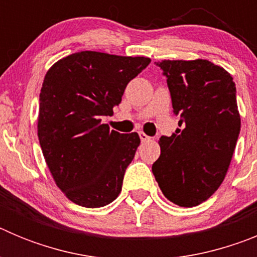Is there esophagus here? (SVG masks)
<instances>
[{
    "label": "esophagus",
    "instance_id": "obj_1",
    "mask_svg": "<svg viewBox=\"0 0 257 257\" xmlns=\"http://www.w3.org/2000/svg\"><path fill=\"white\" fill-rule=\"evenodd\" d=\"M139 138H140V140H142V142H148V140L151 139V138H149L147 134L143 133V131H139Z\"/></svg>",
    "mask_w": 257,
    "mask_h": 257
}]
</instances>
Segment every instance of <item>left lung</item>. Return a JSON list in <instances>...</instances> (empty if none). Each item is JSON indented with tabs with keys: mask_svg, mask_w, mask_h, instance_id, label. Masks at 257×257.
I'll return each instance as SVG.
<instances>
[{
	"mask_svg": "<svg viewBox=\"0 0 257 257\" xmlns=\"http://www.w3.org/2000/svg\"><path fill=\"white\" fill-rule=\"evenodd\" d=\"M174 114L171 136H161V156L152 171L167 199L193 207L221 185L240 131L237 90L224 68L203 59L162 60Z\"/></svg>",
	"mask_w": 257,
	"mask_h": 257,
	"instance_id": "1",
	"label": "left lung"
}]
</instances>
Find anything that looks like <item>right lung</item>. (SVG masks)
<instances>
[{
  "label": "right lung",
  "mask_w": 257,
  "mask_h": 257,
  "mask_svg": "<svg viewBox=\"0 0 257 257\" xmlns=\"http://www.w3.org/2000/svg\"><path fill=\"white\" fill-rule=\"evenodd\" d=\"M149 63L144 56L81 51L59 60L45 76L38 140L56 185L76 205L103 207L121 193L140 138L109 130L101 118L112 114L127 83Z\"/></svg>",
  "instance_id": "obj_1"
}]
</instances>
